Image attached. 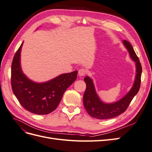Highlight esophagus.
<instances>
[{
  "mask_svg": "<svg viewBox=\"0 0 152 152\" xmlns=\"http://www.w3.org/2000/svg\"><path fill=\"white\" fill-rule=\"evenodd\" d=\"M87 73V71L84 68H81L79 70V75L80 77L84 76Z\"/></svg>",
  "mask_w": 152,
  "mask_h": 152,
  "instance_id": "esophagus-1",
  "label": "esophagus"
}]
</instances>
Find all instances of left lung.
<instances>
[{
	"label": "left lung",
	"mask_w": 152,
	"mask_h": 152,
	"mask_svg": "<svg viewBox=\"0 0 152 152\" xmlns=\"http://www.w3.org/2000/svg\"><path fill=\"white\" fill-rule=\"evenodd\" d=\"M123 44L127 49L131 59L136 63V74L134 84L129 92L118 102L105 103L101 101L96 93L93 80L89 77L86 76L84 78L86 89L84 94L83 103L87 113L94 118L104 120L115 117L124 113L140 90L142 72L141 65L131 44L126 40H123Z\"/></svg>",
	"instance_id": "1"
}]
</instances>
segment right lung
I'll list each match as a JSON object with an SVG mask.
<instances>
[{
	"label": "right lung",
	"instance_id": "obj_1",
	"mask_svg": "<svg viewBox=\"0 0 152 152\" xmlns=\"http://www.w3.org/2000/svg\"><path fill=\"white\" fill-rule=\"evenodd\" d=\"M16 53L11 65V86L20 103L37 115L50 113L57 108L68 87L77 79V71L64 73L42 83L30 80L22 72L20 55L23 45Z\"/></svg>",
	"mask_w": 152,
	"mask_h": 152
}]
</instances>
